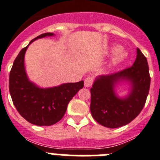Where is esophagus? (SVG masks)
<instances>
[{
  "label": "esophagus",
  "instance_id": "34e87169",
  "mask_svg": "<svg viewBox=\"0 0 160 160\" xmlns=\"http://www.w3.org/2000/svg\"><path fill=\"white\" fill-rule=\"evenodd\" d=\"M93 82H94V78L90 76H88L85 78L84 80V85L86 87H90L92 86Z\"/></svg>",
  "mask_w": 160,
  "mask_h": 160
}]
</instances>
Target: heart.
<instances>
[{
  "label": "heart",
  "instance_id": "b5f03b06",
  "mask_svg": "<svg viewBox=\"0 0 160 160\" xmlns=\"http://www.w3.org/2000/svg\"><path fill=\"white\" fill-rule=\"evenodd\" d=\"M113 52H114V54L112 56V58L111 60V65H117L119 62H121L122 60L126 58L127 56V53L122 50V49H119V48L115 46V47L113 48Z\"/></svg>",
  "mask_w": 160,
  "mask_h": 160
}]
</instances>
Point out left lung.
<instances>
[{
  "instance_id": "obj_1",
  "label": "left lung",
  "mask_w": 160,
  "mask_h": 160,
  "mask_svg": "<svg viewBox=\"0 0 160 160\" xmlns=\"http://www.w3.org/2000/svg\"><path fill=\"white\" fill-rule=\"evenodd\" d=\"M121 80L132 82L128 97L119 99L114 93V85ZM151 77L148 60L140 49L132 66L96 78L90 89V112L101 125L118 128L130 123L143 108L149 93Z\"/></svg>"
}]
</instances>
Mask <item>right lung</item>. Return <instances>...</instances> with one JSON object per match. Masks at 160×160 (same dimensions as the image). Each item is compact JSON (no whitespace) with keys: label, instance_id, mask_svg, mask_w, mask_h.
Masks as SVG:
<instances>
[{"label":"right lung","instance_id":"1","mask_svg":"<svg viewBox=\"0 0 160 160\" xmlns=\"http://www.w3.org/2000/svg\"><path fill=\"white\" fill-rule=\"evenodd\" d=\"M52 32L39 35L29 42ZM23 48L14 60L9 73V93L17 111L28 122L37 126H51L57 123L64 116L70 100L80 89L84 82L65 83L52 88H39L29 81L24 66V58L28 46Z\"/></svg>","mask_w":160,"mask_h":160}]
</instances>
